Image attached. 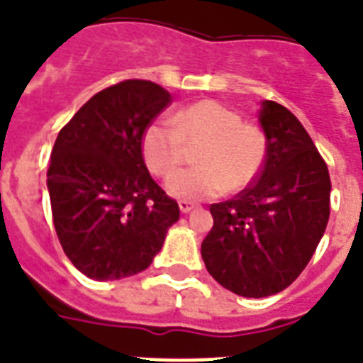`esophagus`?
I'll return each mask as SVG.
<instances>
[{"instance_id":"esophagus-1","label":"esophagus","mask_w":363,"mask_h":363,"mask_svg":"<svg viewBox=\"0 0 363 363\" xmlns=\"http://www.w3.org/2000/svg\"><path fill=\"white\" fill-rule=\"evenodd\" d=\"M179 209H181V213H190L194 209V203H190V201H179Z\"/></svg>"}]
</instances>
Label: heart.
<instances>
[{
    "instance_id": "heart-1",
    "label": "heart",
    "mask_w": 363,
    "mask_h": 363,
    "mask_svg": "<svg viewBox=\"0 0 363 363\" xmlns=\"http://www.w3.org/2000/svg\"><path fill=\"white\" fill-rule=\"evenodd\" d=\"M170 122L154 121L141 137L145 164L156 177H169L184 162L186 147L198 167L179 171L167 181V192L182 201L218 198L242 192L264 169L267 135L258 124L242 122L238 111L216 99L182 107Z\"/></svg>"
}]
</instances>
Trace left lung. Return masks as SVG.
Segmentation results:
<instances>
[{
    "mask_svg": "<svg viewBox=\"0 0 363 363\" xmlns=\"http://www.w3.org/2000/svg\"><path fill=\"white\" fill-rule=\"evenodd\" d=\"M259 124L267 135L264 169L235 198L211 205L215 224L201 242L213 279L245 298L290 286L330 218L328 165L301 122L284 105L264 101Z\"/></svg>",
    "mask_w": 363,
    "mask_h": 363,
    "instance_id": "8db88e82",
    "label": "left lung"
}]
</instances>
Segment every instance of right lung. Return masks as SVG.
Here are the masks:
<instances>
[{"label":"right lung","instance_id":"obj_1","mask_svg":"<svg viewBox=\"0 0 363 363\" xmlns=\"http://www.w3.org/2000/svg\"><path fill=\"white\" fill-rule=\"evenodd\" d=\"M169 104L156 82L128 79L88 99L56 137L47 171L54 228L94 281L147 269L181 216L141 154L143 131Z\"/></svg>","mask_w":363,"mask_h":363}]
</instances>
